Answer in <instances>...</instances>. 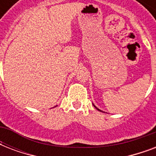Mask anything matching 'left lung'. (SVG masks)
<instances>
[{"instance_id":"8db88e82","label":"left lung","mask_w":156,"mask_h":156,"mask_svg":"<svg viewBox=\"0 0 156 156\" xmlns=\"http://www.w3.org/2000/svg\"><path fill=\"white\" fill-rule=\"evenodd\" d=\"M97 109H98V108H97ZM98 110H100V109H98ZM100 112H101V111H100Z\"/></svg>"}]
</instances>
